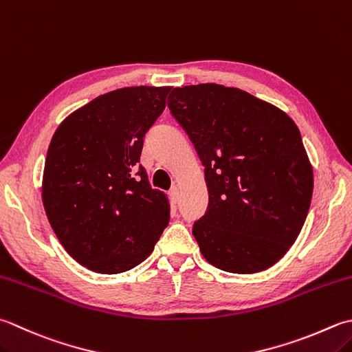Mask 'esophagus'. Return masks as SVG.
<instances>
[{"mask_svg": "<svg viewBox=\"0 0 352 352\" xmlns=\"http://www.w3.org/2000/svg\"><path fill=\"white\" fill-rule=\"evenodd\" d=\"M169 195H170V199L172 203H178V198H180V190H178L177 186H172L170 190H169Z\"/></svg>", "mask_w": 352, "mask_h": 352, "instance_id": "esophagus-1", "label": "esophagus"}]
</instances>
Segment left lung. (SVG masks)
<instances>
[{"label":"left lung","mask_w":352,"mask_h":352,"mask_svg":"<svg viewBox=\"0 0 352 352\" xmlns=\"http://www.w3.org/2000/svg\"><path fill=\"white\" fill-rule=\"evenodd\" d=\"M168 107L204 166L209 204L192 233L219 270H267L308 215L313 168L296 123L279 108L217 84L174 88Z\"/></svg>","instance_id":"obj_1"}]
</instances>
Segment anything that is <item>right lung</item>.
<instances>
[{
    "label": "right lung",
    "mask_w": 352,
    "mask_h": 352,
    "mask_svg": "<svg viewBox=\"0 0 352 352\" xmlns=\"http://www.w3.org/2000/svg\"><path fill=\"white\" fill-rule=\"evenodd\" d=\"M169 91L126 87L102 94L68 116L53 135L44 209L64 249L88 270H131L166 229L168 198L151 189L140 155Z\"/></svg>",
    "instance_id": "add662e5"
}]
</instances>
